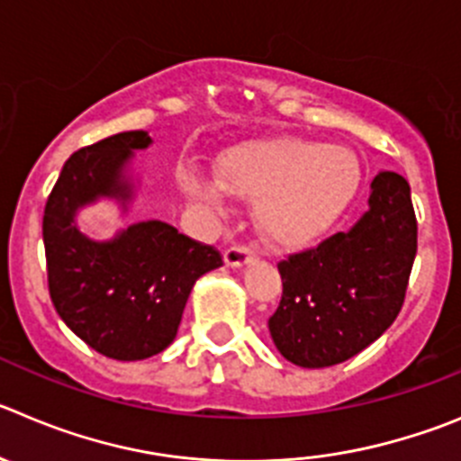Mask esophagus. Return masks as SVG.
Listing matches in <instances>:
<instances>
[{
  "label": "esophagus",
  "mask_w": 461,
  "mask_h": 461,
  "mask_svg": "<svg viewBox=\"0 0 461 461\" xmlns=\"http://www.w3.org/2000/svg\"><path fill=\"white\" fill-rule=\"evenodd\" d=\"M252 257H255V250H252L250 245L236 243L225 250V264L236 268V266H245L248 261H252Z\"/></svg>",
  "instance_id": "1"
}]
</instances>
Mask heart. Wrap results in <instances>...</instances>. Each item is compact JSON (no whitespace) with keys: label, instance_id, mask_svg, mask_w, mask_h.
<instances>
[{"label":"heart","instance_id":"1","mask_svg":"<svg viewBox=\"0 0 461 461\" xmlns=\"http://www.w3.org/2000/svg\"><path fill=\"white\" fill-rule=\"evenodd\" d=\"M213 175L188 172L184 188L206 209H227V188L255 202L261 234L279 245L304 243L343 213L361 182L355 152L341 145L275 139L240 145L218 161Z\"/></svg>","mask_w":461,"mask_h":461}]
</instances>
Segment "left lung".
Instances as JSON below:
<instances>
[{
    "instance_id": "obj_1",
    "label": "left lung",
    "mask_w": 461,
    "mask_h": 461,
    "mask_svg": "<svg viewBox=\"0 0 461 461\" xmlns=\"http://www.w3.org/2000/svg\"><path fill=\"white\" fill-rule=\"evenodd\" d=\"M368 204L350 231L279 259L282 300L268 330L277 350L298 366L350 359L402 309L419 240L410 184L380 172Z\"/></svg>"
}]
</instances>
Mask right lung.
Listing matches in <instances>:
<instances>
[{"label":"right lung","instance_id":"obj_1","mask_svg":"<svg viewBox=\"0 0 461 461\" xmlns=\"http://www.w3.org/2000/svg\"><path fill=\"white\" fill-rule=\"evenodd\" d=\"M152 143L143 129L120 131L72 154L42 216L47 286L68 328L109 359L136 361L172 343L193 284L222 266L213 245L158 221L139 222L109 243L86 239L75 211L102 195H131L122 167Z\"/></svg>","mask_w":461,"mask_h":461}]
</instances>
